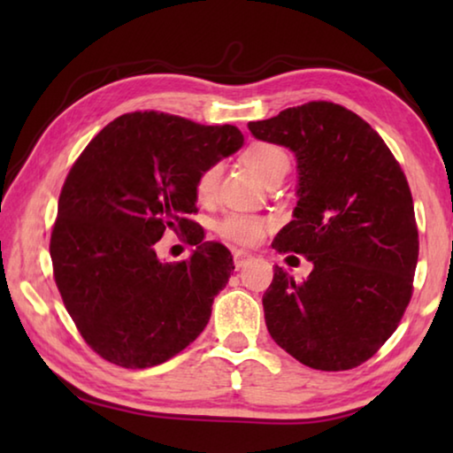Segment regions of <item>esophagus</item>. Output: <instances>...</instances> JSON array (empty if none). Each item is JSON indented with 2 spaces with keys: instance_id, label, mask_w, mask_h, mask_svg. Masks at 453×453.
Here are the masks:
<instances>
[{
  "instance_id": "obj_1",
  "label": "esophagus",
  "mask_w": 453,
  "mask_h": 453,
  "mask_svg": "<svg viewBox=\"0 0 453 453\" xmlns=\"http://www.w3.org/2000/svg\"><path fill=\"white\" fill-rule=\"evenodd\" d=\"M251 259L250 251H243V250H235L234 251V264H235V270H242L243 265H248V262Z\"/></svg>"
}]
</instances>
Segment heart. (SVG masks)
Masks as SVG:
<instances>
[{"mask_svg":"<svg viewBox=\"0 0 453 453\" xmlns=\"http://www.w3.org/2000/svg\"><path fill=\"white\" fill-rule=\"evenodd\" d=\"M243 162L251 172L257 175L259 180H264L265 183L273 178H278V175H281L283 178L289 167L288 153L273 143L250 145V148L243 153ZM219 175H221L219 164L205 167V170L199 173V178L196 181L197 199L205 202V199L213 197V194H216V189H218ZM264 229H265L264 219L257 216H248V213H232V216H227L219 224L221 235L235 243H243V245H250V243H256L262 240Z\"/></svg>","mask_w":453,"mask_h":453,"instance_id":"1","label":"heart"}]
</instances>
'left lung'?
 Returning a JSON list of instances; mask_svg holds the SVG:
<instances>
[{
  "label": "left lung",
  "instance_id": "8db88e82",
  "mask_svg": "<svg viewBox=\"0 0 453 453\" xmlns=\"http://www.w3.org/2000/svg\"><path fill=\"white\" fill-rule=\"evenodd\" d=\"M248 127L296 156L294 219L272 245L313 265L303 281L275 265L267 332L313 370H351L386 343L410 303L419 248L408 180L370 124L342 105L310 102Z\"/></svg>",
  "mask_w": 453,
  "mask_h": 453
}]
</instances>
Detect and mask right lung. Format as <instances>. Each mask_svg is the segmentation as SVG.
<instances>
[{
  "label": "right lung",
  "mask_w": 453,
  "mask_h": 453,
  "mask_svg": "<svg viewBox=\"0 0 453 453\" xmlns=\"http://www.w3.org/2000/svg\"><path fill=\"white\" fill-rule=\"evenodd\" d=\"M243 145L234 126H202L157 111L126 113L88 143L61 189L50 254L65 310L107 362L143 370L203 332L234 272L221 243L196 240L165 264V229L189 232L196 181Z\"/></svg>",
  "instance_id": "add662e5"
}]
</instances>
